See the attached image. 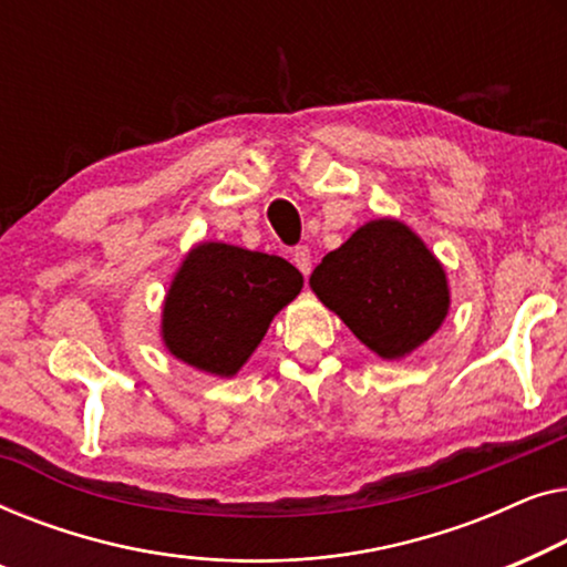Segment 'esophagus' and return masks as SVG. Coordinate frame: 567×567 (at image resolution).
<instances>
[{
	"mask_svg": "<svg viewBox=\"0 0 567 567\" xmlns=\"http://www.w3.org/2000/svg\"><path fill=\"white\" fill-rule=\"evenodd\" d=\"M292 261H295V267H298L302 272V277H308L310 269H313V257H310L308 246H295Z\"/></svg>",
	"mask_w": 567,
	"mask_h": 567,
	"instance_id": "esophagus-1",
	"label": "esophagus"
}]
</instances>
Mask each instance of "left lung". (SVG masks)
Segmentation results:
<instances>
[{
	"label": "left lung",
	"mask_w": 567,
	"mask_h": 567,
	"mask_svg": "<svg viewBox=\"0 0 567 567\" xmlns=\"http://www.w3.org/2000/svg\"><path fill=\"white\" fill-rule=\"evenodd\" d=\"M310 290L362 344L395 362L416 352L450 313L442 261L395 218H374L321 259Z\"/></svg>",
	"instance_id": "1"
}]
</instances>
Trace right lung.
Instances as JSON below:
<instances>
[{
  "label": "right lung",
  "mask_w": 567,
  "mask_h": 567,
  "mask_svg": "<svg viewBox=\"0 0 567 567\" xmlns=\"http://www.w3.org/2000/svg\"><path fill=\"white\" fill-rule=\"evenodd\" d=\"M300 290L302 275L282 257L223 241L197 244L166 290V352L215 378H234Z\"/></svg>",
  "instance_id": "obj_1"
}]
</instances>
